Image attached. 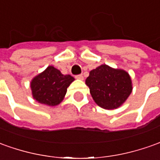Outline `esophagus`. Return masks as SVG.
Segmentation results:
<instances>
[{
  "label": "esophagus",
  "instance_id": "obj_1",
  "mask_svg": "<svg viewBox=\"0 0 160 160\" xmlns=\"http://www.w3.org/2000/svg\"><path fill=\"white\" fill-rule=\"evenodd\" d=\"M75 78H77V79H81V80H82V79H83V77H82V74H80V75H77Z\"/></svg>",
  "mask_w": 160,
  "mask_h": 160
}]
</instances>
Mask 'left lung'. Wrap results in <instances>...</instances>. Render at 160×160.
Returning <instances> with one entry per match:
<instances>
[{"instance_id": "1", "label": "left lung", "mask_w": 160, "mask_h": 160, "mask_svg": "<svg viewBox=\"0 0 160 160\" xmlns=\"http://www.w3.org/2000/svg\"><path fill=\"white\" fill-rule=\"evenodd\" d=\"M92 98L100 107L113 110L119 107L132 91L129 74L106 64L92 69L85 80Z\"/></svg>"}]
</instances>
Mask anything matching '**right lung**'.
<instances>
[{"label":"right lung","instance_id":"add662e5","mask_svg":"<svg viewBox=\"0 0 160 160\" xmlns=\"http://www.w3.org/2000/svg\"><path fill=\"white\" fill-rule=\"evenodd\" d=\"M73 81L74 78L70 75H62L60 70L48 66L32 80V94L37 102L55 106L61 103L67 88Z\"/></svg>","mask_w":160,"mask_h":160}]
</instances>
